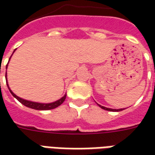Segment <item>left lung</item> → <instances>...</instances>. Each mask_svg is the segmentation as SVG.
<instances>
[{
  "label": "left lung",
  "mask_w": 155,
  "mask_h": 155,
  "mask_svg": "<svg viewBox=\"0 0 155 155\" xmlns=\"http://www.w3.org/2000/svg\"><path fill=\"white\" fill-rule=\"evenodd\" d=\"M12 55H11V57H12ZM10 57V59H11ZM10 59H9V61H10ZM9 63V61H8ZM8 63L6 64V68H7V65H8ZM5 68V69H6ZM5 81H6V84H7V87H8L9 91L10 92L12 93V94L14 96V97L19 101V102H21L22 104H24L25 106L29 108H31V109H34V110H52V109H55L58 106H60L63 102L65 100V96L66 95H64L63 97L60 99V100H58V101H54L53 103H50V104H42V103H37V102H32L31 101H27V100H24V99H22V98L18 97L17 95H15L12 91H11V89L9 87L8 83H7V78H6V72H5Z\"/></svg>",
  "instance_id": "8db88e82"
}]
</instances>
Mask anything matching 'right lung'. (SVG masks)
<instances>
[{
    "label": "right lung",
    "mask_w": 155,
    "mask_h": 155,
    "mask_svg": "<svg viewBox=\"0 0 155 155\" xmlns=\"http://www.w3.org/2000/svg\"><path fill=\"white\" fill-rule=\"evenodd\" d=\"M102 109H103V110H109V111H112V110H112V109H108V108H105V107H104V106H102Z\"/></svg>",
    "instance_id": "1"
}]
</instances>
